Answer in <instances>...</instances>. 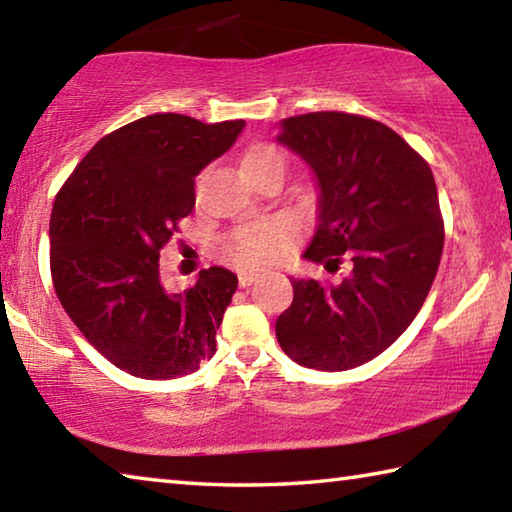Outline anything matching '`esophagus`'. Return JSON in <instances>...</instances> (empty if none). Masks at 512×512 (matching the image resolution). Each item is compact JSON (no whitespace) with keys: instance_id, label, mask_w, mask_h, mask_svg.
<instances>
[{"instance_id":"1","label":"esophagus","mask_w":512,"mask_h":512,"mask_svg":"<svg viewBox=\"0 0 512 512\" xmlns=\"http://www.w3.org/2000/svg\"><path fill=\"white\" fill-rule=\"evenodd\" d=\"M257 280V275L253 271H241L239 273V287H250Z\"/></svg>"}]
</instances>
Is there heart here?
<instances>
[{"label":"heart","mask_w":512,"mask_h":512,"mask_svg":"<svg viewBox=\"0 0 512 512\" xmlns=\"http://www.w3.org/2000/svg\"><path fill=\"white\" fill-rule=\"evenodd\" d=\"M241 167L248 178L271 169L284 171V155L273 144H253L241 158ZM284 244H287V232L280 223H250L239 225L225 237L223 253L239 266H262L280 255Z\"/></svg>","instance_id":"1"}]
</instances>
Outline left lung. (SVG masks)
<instances>
[{"mask_svg": "<svg viewBox=\"0 0 512 512\" xmlns=\"http://www.w3.org/2000/svg\"><path fill=\"white\" fill-rule=\"evenodd\" d=\"M277 142L314 169L318 228L305 257L341 282L296 280L275 323L287 357L339 372L375 359L418 314L445 244L436 180L427 160L393 128L350 112H309L282 121Z\"/></svg>", "mask_w": 512, "mask_h": 512, "instance_id": "8db88e82", "label": "left lung"}]
</instances>
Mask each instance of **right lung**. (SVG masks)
I'll use <instances>...</instances> for the list:
<instances>
[{"label":"right lung","instance_id":"obj_1","mask_svg":"<svg viewBox=\"0 0 512 512\" xmlns=\"http://www.w3.org/2000/svg\"><path fill=\"white\" fill-rule=\"evenodd\" d=\"M244 126L173 112L142 117L101 137L56 194L49 221L56 296L92 348L128 375H189L216 352L237 275L210 266L183 293H169L160 250L194 210V178Z\"/></svg>","mask_w":512,"mask_h":512}]
</instances>
